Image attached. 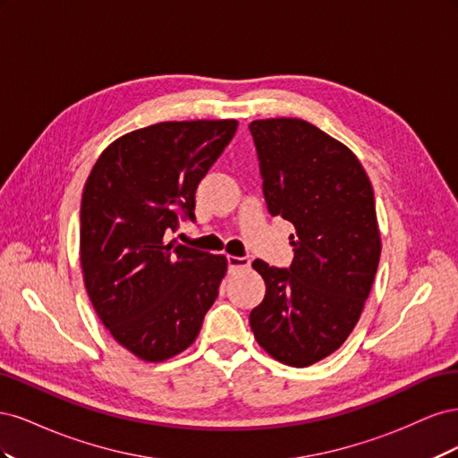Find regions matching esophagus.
I'll return each mask as SVG.
<instances>
[{
	"instance_id": "obj_1",
	"label": "esophagus",
	"mask_w": 458,
	"mask_h": 458,
	"mask_svg": "<svg viewBox=\"0 0 458 458\" xmlns=\"http://www.w3.org/2000/svg\"><path fill=\"white\" fill-rule=\"evenodd\" d=\"M227 266H229V271L248 269V267H250V259L239 258V256H227Z\"/></svg>"
}]
</instances>
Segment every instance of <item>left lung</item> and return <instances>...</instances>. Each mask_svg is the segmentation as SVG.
<instances>
[{
	"label": "left lung",
	"instance_id": "obj_1",
	"mask_svg": "<svg viewBox=\"0 0 458 458\" xmlns=\"http://www.w3.org/2000/svg\"><path fill=\"white\" fill-rule=\"evenodd\" d=\"M263 197L294 225L290 269L256 259L266 298L250 313L258 344L290 367H310L348 340L380 261L369 175L353 152L300 118L254 120Z\"/></svg>",
	"mask_w": 458,
	"mask_h": 458
}]
</instances>
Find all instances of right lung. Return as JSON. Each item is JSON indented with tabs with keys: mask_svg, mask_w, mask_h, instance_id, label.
<instances>
[{
	"mask_svg": "<svg viewBox=\"0 0 458 458\" xmlns=\"http://www.w3.org/2000/svg\"><path fill=\"white\" fill-rule=\"evenodd\" d=\"M237 120L160 122L118 137L95 165L80 208V263L93 308L113 338L148 363L197 340L227 258L165 231L195 219V192L237 131Z\"/></svg>",
	"mask_w": 458,
	"mask_h": 458,
	"instance_id": "right-lung-1",
	"label": "right lung"
}]
</instances>
